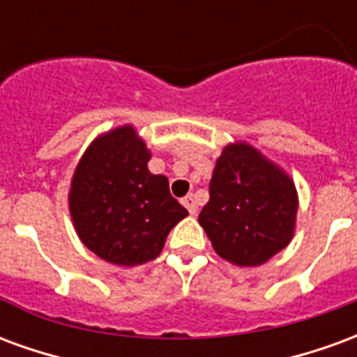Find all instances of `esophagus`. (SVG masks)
<instances>
[{
	"instance_id": "esophagus-1",
	"label": "esophagus",
	"mask_w": 357,
	"mask_h": 357,
	"mask_svg": "<svg viewBox=\"0 0 357 357\" xmlns=\"http://www.w3.org/2000/svg\"><path fill=\"white\" fill-rule=\"evenodd\" d=\"M181 202H183V206L189 210V214H191V216H195V214H197L199 206H197V199H195L193 195H187V197H183V201Z\"/></svg>"
}]
</instances>
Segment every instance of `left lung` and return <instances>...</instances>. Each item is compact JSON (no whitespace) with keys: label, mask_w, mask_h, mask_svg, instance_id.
<instances>
[{"label":"left lung","mask_w":357,"mask_h":357,"mask_svg":"<svg viewBox=\"0 0 357 357\" xmlns=\"http://www.w3.org/2000/svg\"><path fill=\"white\" fill-rule=\"evenodd\" d=\"M296 212L291 176L250 143L235 141L218 156L199 224L220 258L256 268L291 243Z\"/></svg>","instance_id":"obj_1"}]
</instances>
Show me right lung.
<instances>
[{
	"label": "right lung",
	"mask_w": 357,
	"mask_h": 357,
	"mask_svg": "<svg viewBox=\"0 0 357 357\" xmlns=\"http://www.w3.org/2000/svg\"><path fill=\"white\" fill-rule=\"evenodd\" d=\"M151 151L132 124L97 135L76 166L68 191L74 229L114 266H139L162 252L174 225L189 214L168 178L151 174Z\"/></svg>",
	"instance_id": "right-lung-1"
}]
</instances>
